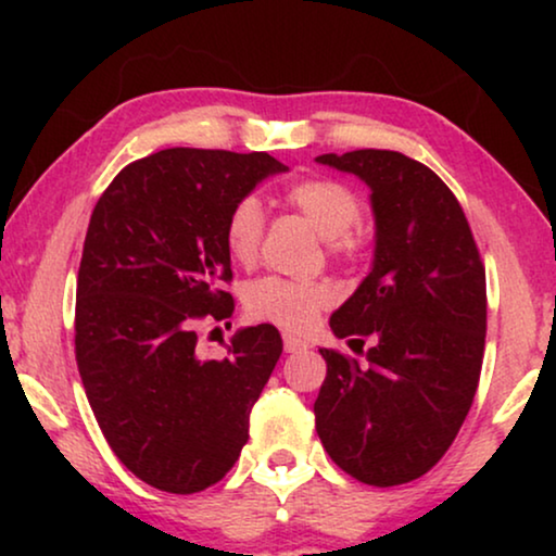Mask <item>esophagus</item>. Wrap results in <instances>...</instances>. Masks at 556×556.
Wrapping results in <instances>:
<instances>
[{
	"mask_svg": "<svg viewBox=\"0 0 556 556\" xmlns=\"http://www.w3.org/2000/svg\"><path fill=\"white\" fill-rule=\"evenodd\" d=\"M283 349H286L288 354H299V352H306V341L295 339V337H291V333H288V337H283Z\"/></svg>",
	"mask_w": 556,
	"mask_h": 556,
	"instance_id": "34e87169",
	"label": "esophagus"
}]
</instances>
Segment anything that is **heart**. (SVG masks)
<instances>
[{
    "instance_id": "b5f03b06",
    "label": "heart",
    "mask_w": 556,
    "mask_h": 556,
    "mask_svg": "<svg viewBox=\"0 0 556 556\" xmlns=\"http://www.w3.org/2000/svg\"><path fill=\"white\" fill-rule=\"evenodd\" d=\"M286 202L301 212L329 240L333 255L352 257L362 250L359 225L364 204L346 181L306 177L286 189ZM265 235V210L257 197H242L227 212L225 248L238 263H253ZM337 293L324 280L261 278L248 288L245 308L255 321L276 324L291 333L311 329L316 316L329 308Z\"/></svg>"
}]
</instances>
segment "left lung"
I'll return each mask as SVG.
<instances>
[{"label": "left lung", "mask_w": 556, "mask_h": 556, "mask_svg": "<svg viewBox=\"0 0 556 556\" xmlns=\"http://www.w3.org/2000/svg\"><path fill=\"white\" fill-rule=\"evenodd\" d=\"M371 189L375 261L331 331L367 349V364L321 349L314 402L326 453L356 481L400 485L453 445L481 379L485 268L460 202L428 166L400 151L321 154Z\"/></svg>", "instance_id": "8db88e82"}]
</instances>
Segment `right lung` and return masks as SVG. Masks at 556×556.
I'll list each match as a JSON object with an SVG mask.
<instances>
[{"label":"right lung","mask_w":556,"mask_h":556,"mask_svg":"<svg viewBox=\"0 0 556 556\" xmlns=\"http://www.w3.org/2000/svg\"><path fill=\"white\" fill-rule=\"evenodd\" d=\"M280 172L265 151L164 149L121 169L90 215L75 362L111 451L159 491L223 481L283 352L276 326L257 324L235 333L225 359H202L194 331L235 311L219 288L232 280L227 212Z\"/></svg>","instance_id":"obj_1"}]
</instances>
